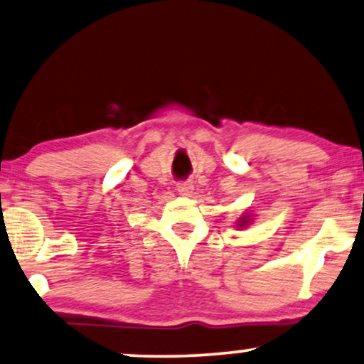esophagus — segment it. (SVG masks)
Segmentation results:
<instances>
[{"mask_svg": "<svg viewBox=\"0 0 364 364\" xmlns=\"http://www.w3.org/2000/svg\"><path fill=\"white\" fill-rule=\"evenodd\" d=\"M178 191H179V195H185V196H188L191 193V190H193V185L190 181H183V183H178Z\"/></svg>", "mask_w": 364, "mask_h": 364, "instance_id": "1", "label": "esophagus"}]
</instances>
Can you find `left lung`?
I'll use <instances>...</instances> for the list:
<instances>
[{"label":"left lung","instance_id":"8db88e82","mask_svg":"<svg viewBox=\"0 0 364 364\" xmlns=\"http://www.w3.org/2000/svg\"><path fill=\"white\" fill-rule=\"evenodd\" d=\"M246 223H248V221H246V220H245V218H243V220H241V221H240V225H241V226H245V225H246Z\"/></svg>","mask_w":364,"mask_h":364}]
</instances>
